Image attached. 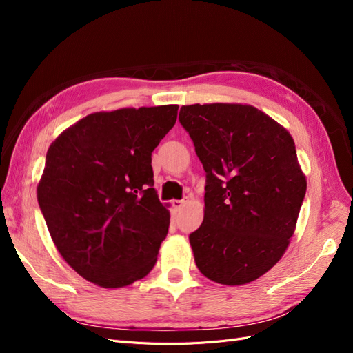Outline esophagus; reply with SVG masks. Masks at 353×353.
I'll use <instances>...</instances> for the list:
<instances>
[{"label": "esophagus", "mask_w": 353, "mask_h": 353, "mask_svg": "<svg viewBox=\"0 0 353 353\" xmlns=\"http://www.w3.org/2000/svg\"><path fill=\"white\" fill-rule=\"evenodd\" d=\"M187 199L188 197H185V199H183V200H172V206L175 208V209H181V208H183V205H184V203L187 201Z\"/></svg>", "instance_id": "obj_1"}]
</instances>
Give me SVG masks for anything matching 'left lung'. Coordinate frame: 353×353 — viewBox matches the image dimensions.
<instances>
[{
	"mask_svg": "<svg viewBox=\"0 0 353 353\" xmlns=\"http://www.w3.org/2000/svg\"><path fill=\"white\" fill-rule=\"evenodd\" d=\"M179 122L206 172L197 268L225 285L258 280L285 253L306 193L293 138L250 104L183 105Z\"/></svg>",
	"mask_w": 353,
	"mask_h": 353,
	"instance_id": "1",
	"label": "left lung"
}]
</instances>
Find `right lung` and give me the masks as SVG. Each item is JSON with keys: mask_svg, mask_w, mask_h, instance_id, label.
Wrapping results in <instances>:
<instances>
[{"mask_svg": "<svg viewBox=\"0 0 353 353\" xmlns=\"http://www.w3.org/2000/svg\"><path fill=\"white\" fill-rule=\"evenodd\" d=\"M176 114V104L91 113L48 148L41 212L61 258L95 285L125 287L153 270L170 215L152 153Z\"/></svg>", "mask_w": 353, "mask_h": 353, "instance_id": "1", "label": "right lung"}]
</instances>
